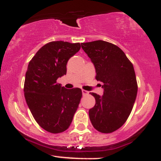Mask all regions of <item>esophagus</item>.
<instances>
[{"instance_id": "34e87169", "label": "esophagus", "mask_w": 161, "mask_h": 161, "mask_svg": "<svg viewBox=\"0 0 161 161\" xmlns=\"http://www.w3.org/2000/svg\"><path fill=\"white\" fill-rule=\"evenodd\" d=\"M82 92L83 95H88V92H87L86 90H84V89L82 90Z\"/></svg>"}]
</instances>
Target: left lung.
<instances>
[{
  "label": "left lung",
  "mask_w": 161,
  "mask_h": 161,
  "mask_svg": "<svg viewBox=\"0 0 161 161\" xmlns=\"http://www.w3.org/2000/svg\"><path fill=\"white\" fill-rule=\"evenodd\" d=\"M81 45L104 88L102 96L91 93L95 104L88 111L90 120L98 132L110 133L124 124L133 108L138 92L133 65L119 47L110 42L98 40Z\"/></svg>",
  "instance_id": "left-lung-1"
}]
</instances>
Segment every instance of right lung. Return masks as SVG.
<instances>
[{"label": "right lung", "instance_id": "right-lung-1", "mask_svg": "<svg viewBox=\"0 0 161 161\" xmlns=\"http://www.w3.org/2000/svg\"><path fill=\"white\" fill-rule=\"evenodd\" d=\"M79 43L51 42L38 50L29 63L24 95L38 124L51 133L66 130L73 121L81 97L79 88L66 89L57 82L66 74V64L80 50Z\"/></svg>", "mask_w": 161, "mask_h": 161}]
</instances>
